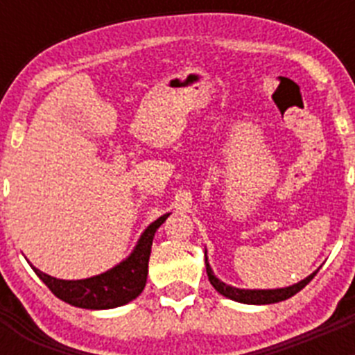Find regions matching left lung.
<instances>
[{
    "label": "left lung",
    "mask_w": 355,
    "mask_h": 355,
    "mask_svg": "<svg viewBox=\"0 0 355 355\" xmlns=\"http://www.w3.org/2000/svg\"><path fill=\"white\" fill-rule=\"evenodd\" d=\"M205 256H206V252H205ZM205 261H206V272H208L209 283H211V286L215 288L218 293L224 295V297H227V299L234 300V302L254 304V306L275 304V302H281V300L290 299V297H293L295 293H299V291L302 290V288L306 286V284L309 283L313 277H315L316 272H318V270L313 272L311 275H307L306 279L299 281L297 284H291V286H286V288H275V290H241V288H234V286H231V284H225L224 281H220V279L213 274L211 266H209V261H208V256L205 258Z\"/></svg>",
    "instance_id": "left-lung-1"
}]
</instances>
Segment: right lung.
Masks as SVG:
<instances>
[{"mask_svg": "<svg viewBox=\"0 0 355 355\" xmlns=\"http://www.w3.org/2000/svg\"><path fill=\"white\" fill-rule=\"evenodd\" d=\"M168 215L171 213H165L153 224L147 225L130 256L99 275L78 279V281H65L44 274L33 265L31 268L58 299L71 306L83 307V309H114L124 306L137 299L146 288L153 238L159 225L167 220Z\"/></svg>", "mask_w": 355, "mask_h": 355, "instance_id": "1", "label": "right lung"}]
</instances>
